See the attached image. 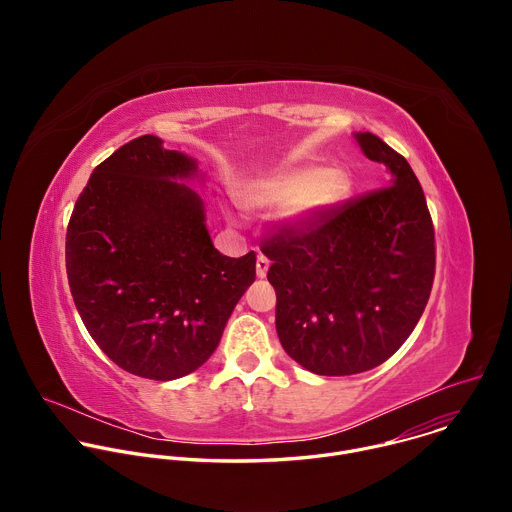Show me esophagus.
I'll return each mask as SVG.
<instances>
[{"label": "esophagus", "instance_id": "34e87169", "mask_svg": "<svg viewBox=\"0 0 512 512\" xmlns=\"http://www.w3.org/2000/svg\"><path fill=\"white\" fill-rule=\"evenodd\" d=\"M267 271H269V259L265 255H259L257 257V277L263 279L267 275Z\"/></svg>", "mask_w": 512, "mask_h": 512}]
</instances>
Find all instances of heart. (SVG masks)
<instances>
[{
    "label": "heart",
    "instance_id": "b5f03b06",
    "mask_svg": "<svg viewBox=\"0 0 512 512\" xmlns=\"http://www.w3.org/2000/svg\"><path fill=\"white\" fill-rule=\"evenodd\" d=\"M352 182L342 168H324L320 164L287 166L267 176L245 182L237 198L243 208L269 212L279 208L283 227L306 233L316 229L350 194ZM235 221V212L227 208Z\"/></svg>",
    "mask_w": 512,
    "mask_h": 512
}]
</instances>
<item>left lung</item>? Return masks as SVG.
<instances>
[{
	"instance_id": "left-lung-1",
	"label": "left lung",
	"mask_w": 512,
	"mask_h": 512,
	"mask_svg": "<svg viewBox=\"0 0 512 512\" xmlns=\"http://www.w3.org/2000/svg\"><path fill=\"white\" fill-rule=\"evenodd\" d=\"M360 152L387 168V188L346 202L306 233L283 229L263 245L283 350L324 377L371 371L417 326L435 269L423 190L403 156L369 133Z\"/></svg>"
}]
</instances>
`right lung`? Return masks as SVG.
<instances>
[{"mask_svg":"<svg viewBox=\"0 0 512 512\" xmlns=\"http://www.w3.org/2000/svg\"><path fill=\"white\" fill-rule=\"evenodd\" d=\"M194 180H206L194 158L141 135L93 170L68 223L75 306L99 348L143 379L202 367L255 281L253 251L214 249Z\"/></svg>","mask_w":512,"mask_h":512,"instance_id":"1","label":"right lung"}]
</instances>
